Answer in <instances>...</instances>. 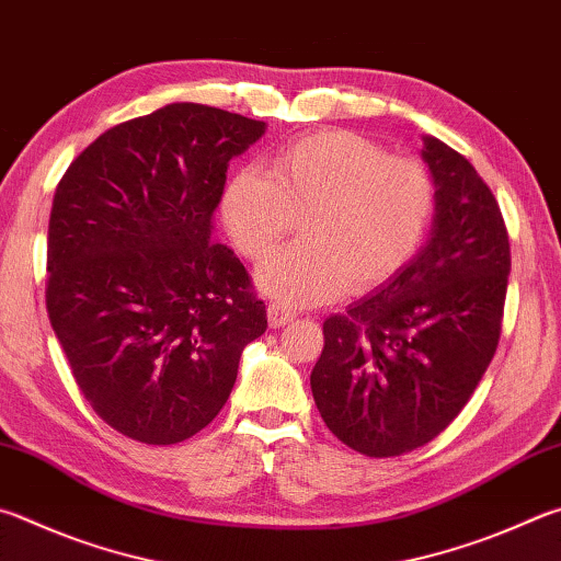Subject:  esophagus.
<instances>
[{"instance_id":"1","label":"esophagus","mask_w":561,"mask_h":561,"mask_svg":"<svg viewBox=\"0 0 561 561\" xmlns=\"http://www.w3.org/2000/svg\"><path fill=\"white\" fill-rule=\"evenodd\" d=\"M294 319H297V313H294L291 309H287V307H282V304H270L267 307V321H270V325L272 329H282V325H287V323H291Z\"/></svg>"}]
</instances>
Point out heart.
Masks as SVG:
<instances>
[{
    "label": "heart",
    "instance_id": "obj_1",
    "mask_svg": "<svg viewBox=\"0 0 561 561\" xmlns=\"http://www.w3.org/2000/svg\"><path fill=\"white\" fill-rule=\"evenodd\" d=\"M434 210V179L422 161L351 129L291 139L272 151L270 174L238 169L220 193L222 226L252 262L267 257L299 218L301 242L257 272L260 289L287 307L394 279L420 252Z\"/></svg>",
    "mask_w": 561,
    "mask_h": 561
}]
</instances>
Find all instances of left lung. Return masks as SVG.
Segmentation results:
<instances>
[{"mask_svg":"<svg viewBox=\"0 0 561 561\" xmlns=\"http://www.w3.org/2000/svg\"><path fill=\"white\" fill-rule=\"evenodd\" d=\"M436 210L432 236L378 291L323 321L311 392L353 451L387 458L430 444L491 365L511 274L497 201L471 161L424 137Z\"/></svg>","mask_w":561,"mask_h":561,"instance_id":"left-lung-1","label":"left lung"}]
</instances>
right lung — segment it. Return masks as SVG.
Wrapping results in <instances>:
<instances>
[{"mask_svg":"<svg viewBox=\"0 0 561 561\" xmlns=\"http://www.w3.org/2000/svg\"><path fill=\"white\" fill-rule=\"evenodd\" d=\"M264 129L174 103L107 129L58 183L48 319L80 392L129 439L167 446L208 426L267 331L248 270L213 240L230 159Z\"/></svg>","mask_w":561,"mask_h":561,"instance_id":"1","label":"right lung"}]
</instances>
